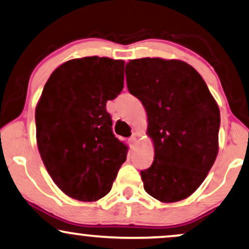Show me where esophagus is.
Wrapping results in <instances>:
<instances>
[{"mask_svg":"<svg viewBox=\"0 0 249 249\" xmlns=\"http://www.w3.org/2000/svg\"><path fill=\"white\" fill-rule=\"evenodd\" d=\"M128 142H130L131 147L135 146V144H137V142H138V139H137V137H135V135H132V137L130 138V139H128Z\"/></svg>","mask_w":249,"mask_h":249,"instance_id":"1","label":"esophagus"}]
</instances>
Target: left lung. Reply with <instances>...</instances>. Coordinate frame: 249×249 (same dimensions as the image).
Listing matches in <instances>:
<instances>
[{
    "label": "left lung",
    "mask_w": 249,
    "mask_h": 249,
    "mask_svg": "<svg viewBox=\"0 0 249 249\" xmlns=\"http://www.w3.org/2000/svg\"><path fill=\"white\" fill-rule=\"evenodd\" d=\"M128 92L147 112L154 162L141 171L143 188L161 202L190 196L202 184L218 154L219 108L199 72L179 59H131Z\"/></svg>",
    "instance_id": "obj_1"
}]
</instances>
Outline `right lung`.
I'll list each match as a JSON object with an SVG mask.
<instances>
[{
    "instance_id": "1",
    "label": "right lung",
    "mask_w": 249,
    "mask_h": 249,
    "mask_svg": "<svg viewBox=\"0 0 249 249\" xmlns=\"http://www.w3.org/2000/svg\"><path fill=\"white\" fill-rule=\"evenodd\" d=\"M122 59L74 58L53 72L36 108V143L47 171L72 199L105 196L127 146L112 133L106 105L124 87Z\"/></svg>"
}]
</instances>
